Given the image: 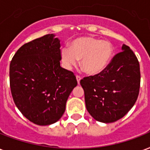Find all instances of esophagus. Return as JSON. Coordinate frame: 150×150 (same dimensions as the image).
Masks as SVG:
<instances>
[{
  "label": "esophagus",
  "mask_w": 150,
  "mask_h": 150,
  "mask_svg": "<svg viewBox=\"0 0 150 150\" xmlns=\"http://www.w3.org/2000/svg\"><path fill=\"white\" fill-rule=\"evenodd\" d=\"M76 79H77L78 83L79 84L80 81H81V79H82V77H81V76H79V75H76Z\"/></svg>",
  "instance_id": "obj_1"
}]
</instances>
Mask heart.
<instances>
[{"label": "heart", "mask_w": 150, "mask_h": 150, "mask_svg": "<svg viewBox=\"0 0 150 150\" xmlns=\"http://www.w3.org/2000/svg\"><path fill=\"white\" fill-rule=\"evenodd\" d=\"M113 48L110 42L91 37L74 40L71 47H63L60 56L67 68L76 66L81 60V67L86 74L97 75L105 69L112 57Z\"/></svg>", "instance_id": "1"}]
</instances>
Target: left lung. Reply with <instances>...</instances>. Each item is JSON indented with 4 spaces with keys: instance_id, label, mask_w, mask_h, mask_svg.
Returning <instances> with one entry per match:
<instances>
[{
    "instance_id": "left-lung-1",
    "label": "left lung",
    "mask_w": 150,
    "mask_h": 150,
    "mask_svg": "<svg viewBox=\"0 0 150 150\" xmlns=\"http://www.w3.org/2000/svg\"><path fill=\"white\" fill-rule=\"evenodd\" d=\"M115 55L105 70L83 78L86 109L96 120L112 123L125 116L135 104L140 89V66L129 46Z\"/></svg>"
}]
</instances>
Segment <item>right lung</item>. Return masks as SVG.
Returning a JSON list of instances; mask_svg holds the SVG:
<instances>
[{
    "instance_id": "right-lung-1",
    "label": "right lung",
    "mask_w": 150,
    "mask_h": 150,
    "mask_svg": "<svg viewBox=\"0 0 150 150\" xmlns=\"http://www.w3.org/2000/svg\"><path fill=\"white\" fill-rule=\"evenodd\" d=\"M60 40L53 34L22 45L9 68L10 88L16 105L37 125L61 118L66 102L78 83L71 71L60 67Z\"/></svg>"
}]
</instances>
